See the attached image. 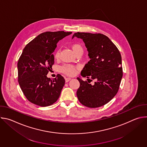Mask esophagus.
Instances as JSON below:
<instances>
[{
  "instance_id": "esophagus-1",
  "label": "esophagus",
  "mask_w": 147,
  "mask_h": 147,
  "mask_svg": "<svg viewBox=\"0 0 147 147\" xmlns=\"http://www.w3.org/2000/svg\"><path fill=\"white\" fill-rule=\"evenodd\" d=\"M70 80H71V78H70V77H66V78H65V81H66V82H68V81H69Z\"/></svg>"
}]
</instances>
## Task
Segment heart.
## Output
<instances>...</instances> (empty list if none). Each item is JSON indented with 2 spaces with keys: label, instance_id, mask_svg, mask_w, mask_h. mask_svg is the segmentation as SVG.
<instances>
[{
  "label": "heart",
  "instance_id": "1",
  "mask_svg": "<svg viewBox=\"0 0 147 147\" xmlns=\"http://www.w3.org/2000/svg\"><path fill=\"white\" fill-rule=\"evenodd\" d=\"M71 49H73V52L75 53V54H76L80 52H82V51H83L82 47H81V45H80L78 44H73L71 45ZM59 54H60V51H56V52L55 53V57L58 58L59 56ZM60 70H61V72H63L67 75H69V76L74 74V73L76 72L75 67L70 65H64L63 66H62L61 67Z\"/></svg>",
  "mask_w": 147,
  "mask_h": 147
}]
</instances>
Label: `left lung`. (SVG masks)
I'll list each match as a JSON object with an SVG mask.
<instances>
[{
  "label": "left lung",
  "instance_id": "obj_1",
  "mask_svg": "<svg viewBox=\"0 0 147 147\" xmlns=\"http://www.w3.org/2000/svg\"><path fill=\"white\" fill-rule=\"evenodd\" d=\"M74 37L82 39L90 59L81 72L89 81H83L80 77L77 78L80 84L77 98L87 107H100L113 99L119 90L123 76L121 55L105 35L78 32L74 34L72 39ZM92 79L96 82L91 85Z\"/></svg>",
  "mask_w": 147,
  "mask_h": 147
}]
</instances>
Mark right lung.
<instances>
[{
	"label": "right lung",
	"instance_id": "1",
	"mask_svg": "<svg viewBox=\"0 0 147 147\" xmlns=\"http://www.w3.org/2000/svg\"><path fill=\"white\" fill-rule=\"evenodd\" d=\"M71 32H45L38 35L24 48L17 63L19 85L27 99L40 107H48L58 99L65 80L57 74L53 80L47 74L54 64L58 42Z\"/></svg>",
	"mask_w": 147,
	"mask_h": 147
}]
</instances>
